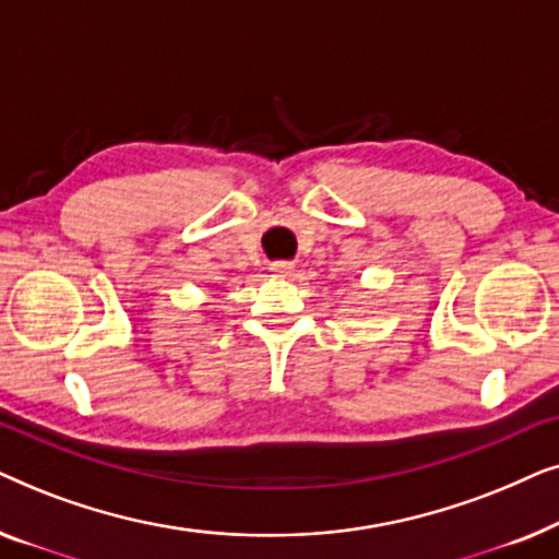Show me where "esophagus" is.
<instances>
[{
  "mask_svg": "<svg viewBox=\"0 0 559 559\" xmlns=\"http://www.w3.org/2000/svg\"><path fill=\"white\" fill-rule=\"evenodd\" d=\"M270 270L274 272V277H289V274H293V270L295 266L289 264V262H274Z\"/></svg>",
  "mask_w": 559,
  "mask_h": 559,
  "instance_id": "obj_1",
  "label": "esophagus"
}]
</instances>
